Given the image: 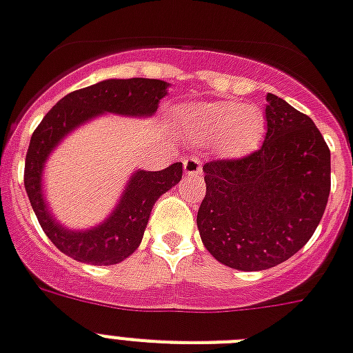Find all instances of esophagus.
Masks as SVG:
<instances>
[{
    "label": "esophagus",
    "instance_id": "34e87169",
    "mask_svg": "<svg viewBox=\"0 0 353 353\" xmlns=\"http://www.w3.org/2000/svg\"><path fill=\"white\" fill-rule=\"evenodd\" d=\"M203 172V159L199 156H192L185 159V174L188 176H199Z\"/></svg>",
    "mask_w": 353,
    "mask_h": 353
}]
</instances>
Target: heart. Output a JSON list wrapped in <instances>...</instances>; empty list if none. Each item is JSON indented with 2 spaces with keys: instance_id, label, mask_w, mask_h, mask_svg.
Listing matches in <instances>:
<instances>
[{
  "instance_id": "1",
  "label": "heart",
  "mask_w": 353,
  "mask_h": 353,
  "mask_svg": "<svg viewBox=\"0 0 353 353\" xmlns=\"http://www.w3.org/2000/svg\"><path fill=\"white\" fill-rule=\"evenodd\" d=\"M185 125L197 143H219L224 152L244 154L259 145L265 118L250 103L203 102L186 111Z\"/></svg>"
}]
</instances>
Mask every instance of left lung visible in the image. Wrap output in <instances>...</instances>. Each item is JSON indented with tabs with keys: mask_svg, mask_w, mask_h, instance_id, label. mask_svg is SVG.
<instances>
[{
	"mask_svg": "<svg viewBox=\"0 0 353 353\" xmlns=\"http://www.w3.org/2000/svg\"><path fill=\"white\" fill-rule=\"evenodd\" d=\"M265 121L259 150L203 167L201 239L219 262L239 271L274 268L298 253L330 194V150L314 121L271 93Z\"/></svg>",
	"mask_w": 353,
	"mask_h": 353,
	"instance_id": "left-lung-1",
	"label": "left lung"
}]
</instances>
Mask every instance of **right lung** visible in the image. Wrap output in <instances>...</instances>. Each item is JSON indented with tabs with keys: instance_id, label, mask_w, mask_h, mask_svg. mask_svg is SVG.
Returning <instances> with one entry per match:
<instances>
[{
	"instance_id": "add662e5",
	"label": "right lung",
	"mask_w": 353,
	"mask_h": 353,
	"mask_svg": "<svg viewBox=\"0 0 353 353\" xmlns=\"http://www.w3.org/2000/svg\"><path fill=\"white\" fill-rule=\"evenodd\" d=\"M167 85L156 79H111L88 85L59 100L32 134L25 159L26 194L44 233L71 259L93 265H112L134 253L154 203L179 183L183 163H174L158 172L138 170L108 221L88 232H68L53 221L41 194V172L48 154L73 127L100 112L150 117L167 94Z\"/></svg>"
}]
</instances>
